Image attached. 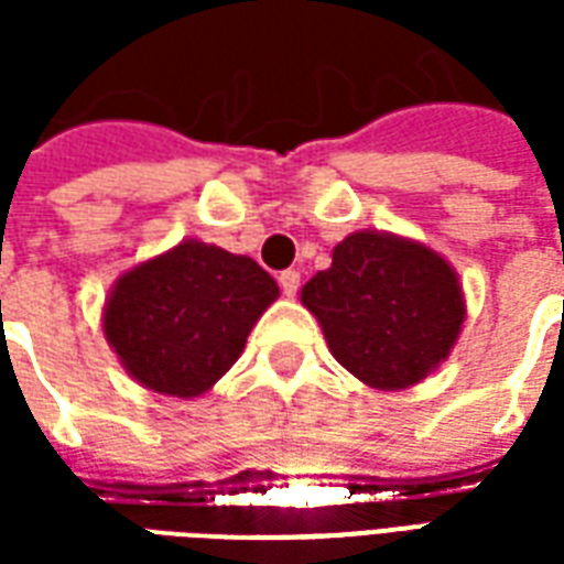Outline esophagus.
<instances>
[{
    "label": "esophagus",
    "mask_w": 564,
    "mask_h": 564,
    "mask_svg": "<svg viewBox=\"0 0 564 564\" xmlns=\"http://www.w3.org/2000/svg\"><path fill=\"white\" fill-rule=\"evenodd\" d=\"M299 281H302V278H299V271H295V269L281 271V278H278L283 295H290V299H293V295L299 293Z\"/></svg>",
    "instance_id": "obj_1"
}]
</instances>
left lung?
Instances as JSON below:
<instances>
[{
	"mask_svg": "<svg viewBox=\"0 0 564 564\" xmlns=\"http://www.w3.org/2000/svg\"><path fill=\"white\" fill-rule=\"evenodd\" d=\"M332 356L371 390L423 383L459 341L465 293L437 250L404 235L359 229L302 286Z\"/></svg>",
	"mask_w": 564,
	"mask_h": 564,
	"instance_id": "left-lung-1",
	"label": "left lung"
}]
</instances>
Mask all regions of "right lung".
Wrapping results in <instances>:
<instances>
[{"mask_svg": "<svg viewBox=\"0 0 564 564\" xmlns=\"http://www.w3.org/2000/svg\"><path fill=\"white\" fill-rule=\"evenodd\" d=\"M278 295L250 257L184 238L117 278L102 307L105 341L144 390L186 402L235 366Z\"/></svg>", "mask_w": 564, "mask_h": 564, "instance_id": "1", "label": "right lung"}]
</instances>
